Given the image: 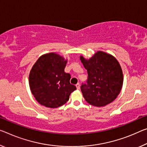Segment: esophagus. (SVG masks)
Segmentation results:
<instances>
[{
  "mask_svg": "<svg viewBox=\"0 0 147 147\" xmlns=\"http://www.w3.org/2000/svg\"><path fill=\"white\" fill-rule=\"evenodd\" d=\"M76 88H77V90H80V84H79V83L76 84Z\"/></svg>",
  "mask_w": 147,
  "mask_h": 147,
  "instance_id": "1",
  "label": "esophagus"
}]
</instances>
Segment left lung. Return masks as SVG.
I'll list each match as a JSON object with an SVG mask.
<instances>
[{"mask_svg": "<svg viewBox=\"0 0 147 147\" xmlns=\"http://www.w3.org/2000/svg\"><path fill=\"white\" fill-rule=\"evenodd\" d=\"M87 70V84H82L81 91L86 101L95 107L111 103L120 94L123 85V73L120 63L111 54L101 51L89 59L80 57Z\"/></svg>", "mask_w": 147, "mask_h": 147, "instance_id": "8db88e82", "label": "left lung"}]
</instances>
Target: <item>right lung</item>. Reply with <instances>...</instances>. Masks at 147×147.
<instances>
[{"instance_id":"obj_1","label":"right lung","mask_w":147,"mask_h":147,"mask_svg":"<svg viewBox=\"0 0 147 147\" xmlns=\"http://www.w3.org/2000/svg\"><path fill=\"white\" fill-rule=\"evenodd\" d=\"M67 60L55 53L38 58L30 71V89L42 105L57 108L67 103L69 95L76 90L70 84L71 74L65 73Z\"/></svg>"}]
</instances>
